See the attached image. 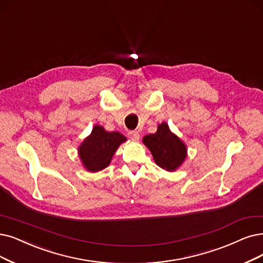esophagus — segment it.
Wrapping results in <instances>:
<instances>
[{"label": "esophagus", "mask_w": 263, "mask_h": 263, "mask_svg": "<svg viewBox=\"0 0 263 263\" xmlns=\"http://www.w3.org/2000/svg\"><path fill=\"white\" fill-rule=\"evenodd\" d=\"M128 137H129V139H132L134 141H138L140 138V134L137 130H133V132L128 133Z\"/></svg>", "instance_id": "34e87169"}]
</instances>
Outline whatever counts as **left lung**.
I'll list each match as a JSON object with an SVG mask.
<instances>
[{
    "label": "left lung",
    "mask_w": 263,
    "mask_h": 263,
    "mask_svg": "<svg viewBox=\"0 0 263 263\" xmlns=\"http://www.w3.org/2000/svg\"><path fill=\"white\" fill-rule=\"evenodd\" d=\"M142 142L152 153L155 164L167 172H176L186 159L185 143L166 122L157 125L156 133L144 136Z\"/></svg>",
    "instance_id": "obj_1"
}]
</instances>
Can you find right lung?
I'll return each instance as SVG.
<instances>
[{
	"mask_svg": "<svg viewBox=\"0 0 263 263\" xmlns=\"http://www.w3.org/2000/svg\"><path fill=\"white\" fill-rule=\"evenodd\" d=\"M126 140L124 135L118 132H107L103 126L95 125L78 149L83 167L89 173L104 170L110 165L119 146Z\"/></svg>",
	"mask_w": 263,
	"mask_h": 263,
	"instance_id": "1",
	"label": "right lung"
}]
</instances>
